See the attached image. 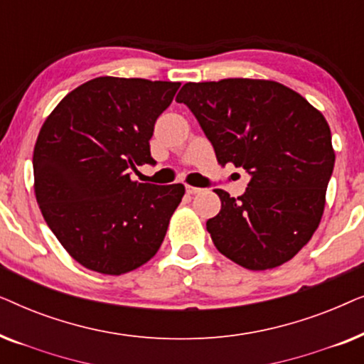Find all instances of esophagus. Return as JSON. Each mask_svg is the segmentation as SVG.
Returning <instances> with one entry per match:
<instances>
[{"label":"esophagus","mask_w":364,"mask_h":364,"mask_svg":"<svg viewBox=\"0 0 364 364\" xmlns=\"http://www.w3.org/2000/svg\"><path fill=\"white\" fill-rule=\"evenodd\" d=\"M186 191H187V193H198V192H202V188L192 187V186H186Z\"/></svg>","instance_id":"34e87169"}]
</instances>
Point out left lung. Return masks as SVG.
<instances>
[{
  "mask_svg": "<svg viewBox=\"0 0 364 364\" xmlns=\"http://www.w3.org/2000/svg\"><path fill=\"white\" fill-rule=\"evenodd\" d=\"M177 102L191 109L220 166L243 167V196L215 192L222 208L207 220L218 252L248 270L291 260L318 228L335 167L326 119L275 81L187 82Z\"/></svg>",
  "mask_w": 364,
  "mask_h": 364,
  "instance_id": "8db88e82",
  "label": "left lung"
}]
</instances>
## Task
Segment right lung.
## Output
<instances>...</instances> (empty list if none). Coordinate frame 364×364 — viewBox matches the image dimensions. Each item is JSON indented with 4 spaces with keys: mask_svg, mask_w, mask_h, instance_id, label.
<instances>
[{
    "mask_svg": "<svg viewBox=\"0 0 364 364\" xmlns=\"http://www.w3.org/2000/svg\"><path fill=\"white\" fill-rule=\"evenodd\" d=\"M181 82L96 77L68 94L39 131L34 192L44 220L74 260L104 275L156 255L181 203L182 183L131 181L151 164L157 117Z\"/></svg>",
    "mask_w": 364,
    "mask_h": 364,
    "instance_id": "obj_1",
    "label": "right lung"
}]
</instances>
